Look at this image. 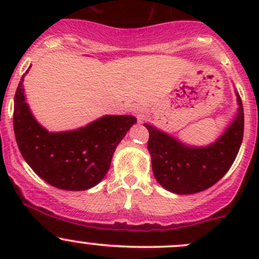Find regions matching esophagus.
Segmentation results:
<instances>
[{
	"label": "esophagus",
	"instance_id": "1",
	"mask_svg": "<svg viewBox=\"0 0 259 259\" xmlns=\"http://www.w3.org/2000/svg\"><path fill=\"white\" fill-rule=\"evenodd\" d=\"M132 111L138 117V120H142L143 116H144V106L140 105V104H137V105L133 106Z\"/></svg>",
	"mask_w": 259,
	"mask_h": 259
}]
</instances>
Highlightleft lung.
Segmentation results:
<instances>
[{
    "label": "left lung",
    "instance_id": "left-lung-1",
    "mask_svg": "<svg viewBox=\"0 0 259 259\" xmlns=\"http://www.w3.org/2000/svg\"><path fill=\"white\" fill-rule=\"evenodd\" d=\"M237 114L223 134L205 146L188 145L145 122L148 150L155 179L174 194L203 192L224 177L233 164L243 140L244 114L238 91Z\"/></svg>",
    "mask_w": 259,
    "mask_h": 259
}]
</instances>
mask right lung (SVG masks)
<instances>
[{"label": "right lung", "mask_w": 259, "mask_h": 259, "mask_svg": "<svg viewBox=\"0 0 259 259\" xmlns=\"http://www.w3.org/2000/svg\"><path fill=\"white\" fill-rule=\"evenodd\" d=\"M23 77L25 74L15 95L14 130L25 161L41 179L59 189L95 187L108 173L115 149L137 117L104 115L79 129L49 132L26 103Z\"/></svg>", "instance_id": "obj_1"}]
</instances>
